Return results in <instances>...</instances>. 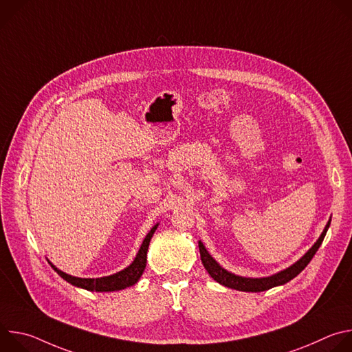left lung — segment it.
Returning a JSON list of instances; mask_svg holds the SVG:
<instances>
[{
  "label": "left lung",
  "mask_w": 352,
  "mask_h": 352,
  "mask_svg": "<svg viewBox=\"0 0 352 352\" xmlns=\"http://www.w3.org/2000/svg\"><path fill=\"white\" fill-rule=\"evenodd\" d=\"M330 221L331 219L327 221L322 235L319 236V239L314 243V246L308 250V252L300 258L299 261H296L292 266L273 274L269 277H261V278H252V277H242V276H236L234 273H230L228 270L223 269L213 258L212 255L208 252L205 245L199 241V252H200V259H202V263L205 266V269L208 270V273L212 276L213 280H216L217 283H220L224 287L232 288V289H238V291H245V292H261V291H266L270 289L273 287L277 285H283L285 283H288L289 280H292L294 277H296L300 272H302L308 263L312 261V258L315 256V254L318 252L319 246L322 245L324 235L330 227Z\"/></svg>",
  "instance_id": "left-lung-1"
}]
</instances>
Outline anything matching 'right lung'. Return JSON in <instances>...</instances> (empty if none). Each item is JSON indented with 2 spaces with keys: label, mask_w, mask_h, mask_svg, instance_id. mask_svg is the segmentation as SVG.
I'll return each mask as SVG.
<instances>
[{
  "label": "right lung",
  "mask_w": 352,
  "mask_h": 352,
  "mask_svg": "<svg viewBox=\"0 0 352 352\" xmlns=\"http://www.w3.org/2000/svg\"><path fill=\"white\" fill-rule=\"evenodd\" d=\"M159 224H156L152 230L147 232V235L144 236L139 252L136 254V258L133 259V262L125 267L124 270L107 276V277H100V278H80V277H75V276H69L64 272H61L60 269H57L53 263L52 267L68 283H71L75 287L79 288H85L87 291H97V292H109V291H118V289H124L126 287H131L133 284L138 283V280L140 278L142 273L144 272L146 267V258H147V249H148V243L150 239H152L155 231L157 230Z\"/></svg>",
  "instance_id": "add662e5"
}]
</instances>
